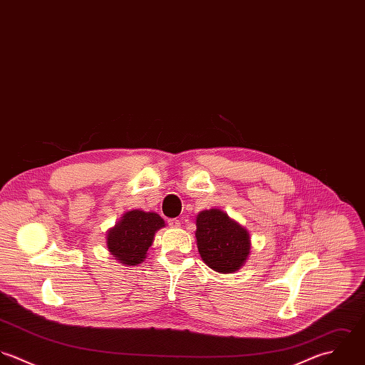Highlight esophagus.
Returning a JSON list of instances; mask_svg holds the SVG:
<instances>
[{"label":"esophagus","instance_id":"1","mask_svg":"<svg viewBox=\"0 0 365 365\" xmlns=\"http://www.w3.org/2000/svg\"><path fill=\"white\" fill-rule=\"evenodd\" d=\"M168 222V225L171 227V228H178L180 227V221L177 220V218H173V220H168L167 221Z\"/></svg>","mask_w":365,"mask_h":365}]
</instances>
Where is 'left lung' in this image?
I'll list each match as a JSON object with an SVG mask.
<instances>
[{
  "instance_id": "1",
  "label": "left lung",
  "mask_w": 365,
  "mask_h": 365,
  "mask_svg": "<svg viewBox=\"0 0 365 365\" xmlns=\"http://www.w3.org/2000/svg\"><path fill=\"white\" fill-rule=\"evenodd\" d=\"M197 246L202 260L220 273L241 269L250 252L249 232L228 214L212 208L197 215Z\"/></svg>"
}]
</instances>
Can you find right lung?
<instances>
[{
    "label": "right lung",
    "instance_id": "right-lung-1",
    "mask_svg": "<svg viewBox=\"0 0 365 365\" xmlns=\"http://www.w3.org/2000/svg\"><path fill=\"white\" fill-rule=\"evenodd\" d=\"M165 227L164 220L155 212L140 210L128 211L108 232L109 252L125 266H135L145 259L155 232Z\"/></svg>",
    "mask_w": 365,
    "mask_h": 365
}]
</instances>
